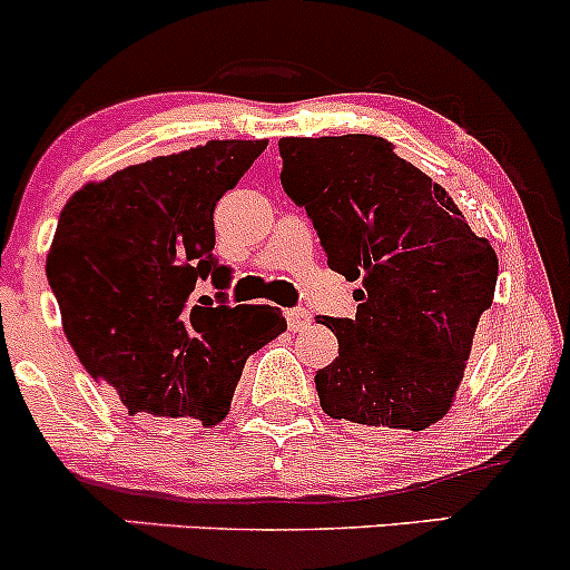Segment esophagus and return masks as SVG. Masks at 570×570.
Wrapping results in <instances>:
<instances>
[{
  "instance_id": "esophagus-1",
  "label": "esophagus",
  "mask_w": 570,
  "mask_h": 570,
  "mask_svg": "<svg viewBox=\"0 0 570 570\" xmlns=\"http://www.w3.org/2000/svg\"><path fill=\"white\" fill-rule=\"evenodd\" d=\"M285 318H287V328H291V332H302V328H307L309 321H313V318H309L307 309H302V307L287 309Z\"/></svg>"
}]
</instances>
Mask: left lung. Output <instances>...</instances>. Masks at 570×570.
Segmentation results:
<instances>
[{
    "label": "left lung",
    "mask_w": 570,
    "mask_h": 570,
    "mask_svg": "<svg viewBox=\"0 0 570 570\" xmlns=\"http://www.w3.org/2000/svg\"><path fill=\"white\" fill-rule=\"evenodd\" d=\"M285 195L307 210L332 272L360 279L354 318H326L340 354L315 373L321 406L365 428L425 431L453 406L497 252L453 197L367 134L279 139Z\"/></svg>",
    "instance_id": "1"
}]
</instances>
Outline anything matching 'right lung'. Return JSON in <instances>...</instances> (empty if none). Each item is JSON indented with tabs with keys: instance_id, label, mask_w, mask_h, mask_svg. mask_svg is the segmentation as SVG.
Wrapping results in <instances>:
<instances>
[{
	"instance_id": "1",
	"label": "right lung",
	"mask_w": 570,
	"mask_h": 570,
	"mask_svg": "<svg viewBox=\"0 0 570 570\" xmlns=\"http://www.w3.org/2000/svg\"><path fill=\"white\" fill-rule=\"evenodd\" d=\"M266 139H210L85 184L62 208L46 277L85 371L128 414L191 416L205 428L230 412L244 362L285 332L272 304L195 302L199 279L225 291L214 257V208Z\"/></svg>"
}]
</instances>
